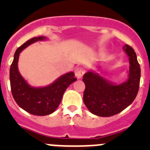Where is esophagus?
<instances>
[{"mask_svg":"<svg viewBox=\"0 0 150 150\" xmlns=\"http://www.w3.org/2000/svg\"><path fill=\"white\" fill-rule=\"evenodd\" d=\"M75 75H76V78L77 79H81L82 77H83V74H84V70H83V67H76V69H75Z\"/></svg>","mask_w":150,"mask_h":150,"instance_id":"1","label":"esophagus"}]
</instances>
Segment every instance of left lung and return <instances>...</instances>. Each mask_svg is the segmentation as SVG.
Instances as JSON below:
<instances>
[{"mask_svg": "<svg viewBox=\"0 0 150 150\" xmlns=\"http://www.w3.org/2000/svg\"><path fill=\"white\" fill-rule=\"evenodd\" d=\"M122 49L130 64L125 81L117 84L94 70H89L83 75V81L86 85L83 101L92 114L102 117L114 116L128 107L137 96L140 79V64L131 46L125 45Z\"/></svg>", "mask_w": 150, "mask_h": 150, "instance_id": "1", "label": "left lung"}]
</instances>
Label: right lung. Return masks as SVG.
<instances>
[{
    "instance_id": "obj_1",
    "label": "right lung",
    "mask_w": 150,
    "mask_h": 150,
    "mask_svg": "<svg viewBox=\"0 0 150 150\" xmlns=\"http://www.w3.org/2000/svg\"><path fill=\"white\" fill-rule=\"evenodd\" d=\"M48 40L45 36L33 38L18 47L14 54L10 69V86L13 98L22 109L36 116H46L55 112L62 101L65 90L76 80L74 73L71 71L60 76L48 86L34 87L21 75L18 68L21 52L32 43Z\"/></svg>"
}]
</instances>
